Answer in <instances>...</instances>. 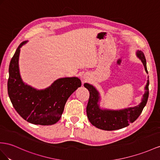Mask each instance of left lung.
<instances>
[{"label":"left lung","mask_w":160,"mask_h":160,"mask_svg":"<svg viewBox=\"0 0 160 160\" xmlns=\"http://www.w3.org/2000/svg\"><path fill=\"white\" fill-rule=\"evenodd\" d=\"M137 56L141 59L146 72L148 73L144 53L141 51H138ZM149 81L148 80L145 87V92L143 95L140 104L134 108L112 111L108 109L102 110L99 108L98 105L100 98L99 92L92 85L85 83L84 87L87 88L90 92L87 107V117L90 122L97 128L104 130H115L128 126L130 123L134 122L137 119L146 105L149 97Z\"/></svg>","instance_id":"left-lung-1"}]
</instances>
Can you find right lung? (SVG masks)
I'll list each match as a JSON object with an SVG mask.
<instances>
[{
  "label": "right lung",
  "instance_id": "add662e5",
  "mask_svg": "<svg viewBox=\"0 0 160 160\" xmlns=\"http://www.w3.org/2000/svg\"><path fill=\"white\" fill-rule=\"evenodd\" d=\"M26 43L23 41L19 45L11 60L8 95L16 112L27 122L43 126L54 124L60 120L69 96L81 87V81L76 77L63 78L40 91L24 84L19 74L18 61L20 48Z\"/></svg>",
  "mask_w": 160,
  "mask_h": 160
}]
</instances>
